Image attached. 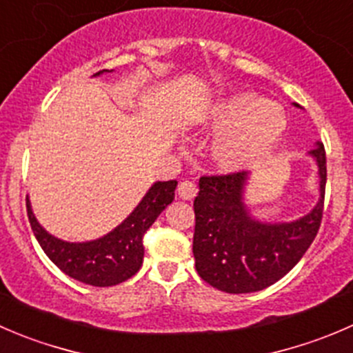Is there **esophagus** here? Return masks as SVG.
Wrapping results in <instances>:
<instances>
[{"instance_id":"esophagus-1","label":"esophagus","mask_w":353,"mask_h":353,"mask_svg":"<svg viewBox=\"0 0 353 353\" xmlns=\"http://www.w3.org/2000/svg\"><path fill=\"white\" fill-rule=\"evenodd\" d=\"M176 190L181 199H194L197 195V185H195L194 180H183L180 181Z\"/></svg>"}]
</instances>
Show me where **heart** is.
Returning a JSON list of instances; mask_svg holds the SVG:
<instances>
[{
	"instance_id": "obj_1",
	"label": "heart",
	"mask_w": 353,
	"mask_h": 353,
	"mask_svg": "<svg viewBox=\"0 0 353 353\" xmlns=\"http://www.w3.org/2000/svg\"><path fill=\"white\" fill-rule=\"evenodd\" d=\"M211 127L219 132L216 161L226 170H240L274 151L287 130V117L278 104L254 92H239L216 106Z\"/></svg>"
}]
</instances>
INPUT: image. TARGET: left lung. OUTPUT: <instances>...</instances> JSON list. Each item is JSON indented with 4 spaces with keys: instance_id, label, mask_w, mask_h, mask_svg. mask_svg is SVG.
<instances>
[{
    "instance_id": "1",
    "label": "left lung",
    "mask_w": 353,
    "mask_h": 353,
    "mask_svg": "<svg viewBox=\"0 0 353 353\" xmlns=\"http://www.w3.org/2000/svg\"><path fill=\"white\" fill-rule=\"evenodd\" d=\"M319 166L321 197L316 208L292 223H261L243 204L247 173L204 175L194 201V252L199 276L226 294L268 288L302 259L319 232L326 190V151H310Z\"/></svg>"
}]
</instances>
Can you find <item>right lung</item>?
<instances>
[{
	"mask_svg": "<svg viewBox=\"0 0 353 353\" xmlns=\"http://www.w3.org/2000/svg\"><path fill=\"white\" fill-rule=\"evenodd\" d=\"M103 72H97L96 75ZM175 188L176 180L156 181L120 226L92 242L70 243L50 235L37 223L29 199L27 216L39 245L63 273L92 287H113L127 281L141 270L144 259L142 239L163 209L173 202Z\"/></svg>",
	"mask_w": 353,
	"mask_h": 353,
	"instance_id": "right-lung-1",
	"label": "right lung"
}]
</instances>
